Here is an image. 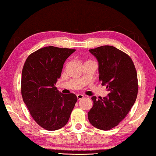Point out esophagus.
Segmentation results:
<instances>
[{"label": "esophagus", "mask_w": 156, "mask_h": 156, "mask_svg": "<svg viewBox=\"0 0 156 156\" xmlns=\"http://www.w3.org/2000/svg\"><path fill=\"white\" fill-rule=\"evenodd\" d=\"M76 96H77V98L78 101L83 99V98H84V96L83 94H78L76 95Z\"/></svg>", "instance_id": "1"}]
</instances>
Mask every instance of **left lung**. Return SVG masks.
I'll return each mask as SVG.
<instances>
[{"label":"left lung","instance_id":"1","mask_svg":"<svg viewBox=\"0 0 156 156\" xmlns=\"http://www.w3.org/2000/svg\"><path fill=\"white\" fill-rule=\"evenodd\" d=\"M89 51L97 59L99 81L109 93L103 98L91 97L94 105L88 119L98 129L108 130L117 126L134 105L138 92L137 71L130 56L115 47L102 46Z\"/></svg>","mask_w":156,"mask_h":156}]
</instances>
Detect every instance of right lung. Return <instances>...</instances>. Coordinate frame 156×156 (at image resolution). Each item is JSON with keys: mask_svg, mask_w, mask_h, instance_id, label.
Segmentation results:
<instances>
[{"mask_svg": "<svg viewBox=\"0 0 156 156\" xmlns=\"http://www.w3.org/2000/svg\"><path fill=\"white\" fill-rule=\"evenodd\" d=\"M76 50L46 46L31 53L22 70L21 95L32 117L47 130H55L68 122L77 96L65 94L55 86L65 60Z\"/></svg>", "mask_w": 156, "mask_h": 156, "instance_id": "right-lung-1", "label": "right lung"}]
</instances>
